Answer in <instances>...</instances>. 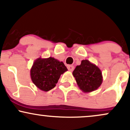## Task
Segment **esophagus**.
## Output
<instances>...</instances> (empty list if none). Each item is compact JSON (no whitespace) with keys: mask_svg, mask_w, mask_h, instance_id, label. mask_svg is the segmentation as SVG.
Returning <instances> with one entry per match:
<instances>
[{"mask_svg":"<svg viewBox=\"0 0 130 130\" xmlns=\"http://www.w3.org/2000/svg\"><path fill=\"white\" fill-rule=\"evenodd\" d=\"M67 68H68V70L70 71H73L74 70V66H73V65H68Z\"/></svg>","mask_w":130,"mask_h":130,"instance_id":"34e87169","label":"esophagus"}]
</instances>
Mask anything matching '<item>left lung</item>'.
Wrapping results in <instances>:
<instances>
[{
	"instance_id": "left-lung-1",
	"label": "left lung",
	"mask_w": 130,
	"mask_h": 130,
	"mask_svg": "<svg viewBox=\"0 0 130 130\" xmlns=\"http://www.w3.org/2000/svg\"><path fill=\"white\" fill-rule=\"evenodd\" d=\"M77 86L84 92H90L98 89L103 82L102 73L97 66L88 60L81 61L73 71Z\"/></svg>"
}]
</instances>
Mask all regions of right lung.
Returning a JSON list of instances; mask_svg holds the SVG:
<instances>
[{
    "mask_svg": "<svg viewBox=\"0 0 130 130\" xmlns=\"http://www.w3.org/2000/svg\"><path fill=\"white\" fill-rule=\"evenodd\" d=\"M67 70L63 62L54 57L38 58L33 64L30 76L38 89L47 92L56 86L61 74Z\"/></svg>",
    "mask_w": 130,
    "mask_h": 130,
    "instance_id": "1",
    "label": "right lung"
}]
</instances>
